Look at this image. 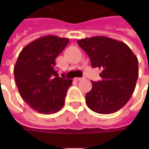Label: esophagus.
<instances>
[{
	"label": "esophagus",
	"instance_id": "esophagus-1",
	"mask_svg": "<svg viewBox=\"0 0 149 149\" xmlns=\"http://www.w3.org/2000/svg\"><path fill=\"white\" fill-rule=\"evenodd\" d=\"M84 78H74V80L76 81H80V80H83Z\"/></svg>",
	"mask_w": 149,
	"mask_h": 149
}]
</instances>
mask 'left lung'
Wrapping results in <instances>:
<instances>
[{"instance_id": "left-lung-1", "label": "left lung", "mask_w": 149, "mask_h": 149, "mask_svg": "<svg viewBox=\"0 0 149 149\" xmlns=\"http://www.w3.org/2000/svg\"><path fill=\"white\" fill-rule=\"evenodd\" d=\"M78 45L89 55L93 68H100L102 79L92 82L86 104L101 114L115 113L127 104L136 87L139 61L123 42L106 36L79 40Z\"/></svg>"}]
</instances>
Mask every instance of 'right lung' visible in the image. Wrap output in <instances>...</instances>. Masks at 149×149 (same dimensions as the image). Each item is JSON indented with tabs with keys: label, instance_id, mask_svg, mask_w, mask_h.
I'll return each mask as SVG.
<instances>
[{
	"label": "right lung",
	"instance_id": "right-lung-1",
	"mask_svg": "<svg viewBox=\"0 0 149 149\" xmlns=\"http://www.w3.org/2000/svg\"><path fill=\"white\" fill-rule=\"evenodd\" d=\"M69 41L51 35L38 38L22 49L15 62V80L20 96L40 113H54L65 104L72 79L59 76L55 59Z\"/></svg>",
	"mask_w": 149,
	"mask_h": 149
}]
</instances>
